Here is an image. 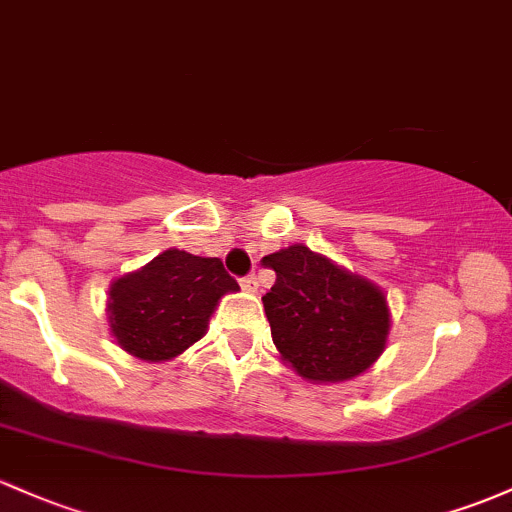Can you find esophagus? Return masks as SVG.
<instances>
[{"mask_svg":"<svg viewBox=\"0 0 512 512\" xmlns=\"http://www.w3.org/2000/svg\"><path fill=\"white\" fill-rule=\"evenodd\" d=\"M241 288H244V290H246V293H251V295H254V293H256V290H258V280H256L254 276L244 278V280H241Z\"/></svg>","mask_w":512,"mask_h":512,"instance_id":"esophagus-1","label":"esophagus"}]
</instances>
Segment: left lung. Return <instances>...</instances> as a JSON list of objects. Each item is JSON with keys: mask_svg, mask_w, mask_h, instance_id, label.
<instances>
[{"mask_svg": "<svg viewBox=\"0 0 512 512\" xmlns=\"http://www.w3.org/2000/svg\"><path fill=\"white\" fill-rule=\"evenodd\" d=\"M276 283L263 295L280 359L312 383H342L378 361L388 342L390 310L376 283L332 258L293 244L263 256Z\"/></svg>", "mask_w": 512, "mask_h": 512, "instance_id": "1", "label": "left lung"}]
</instances>
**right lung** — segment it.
I'll use <instances>...</instances> for the list:
<instances>
[{"label": "right lung", "instance_id": "obj_1", "mask_svg": "<svg viewBox=\"0 0 512 512\" xmlns=\"http://www.w3.org/2000/svg\"><path fill=\"white\" fill-rule=\"evenodd\" d=\"M236 290L219 258L168 249L109 285V332L126 354L161 364L200 342L219 300Z\"/></svg>", "mask_w": 512, "mask_h": 512}]
</instances>
